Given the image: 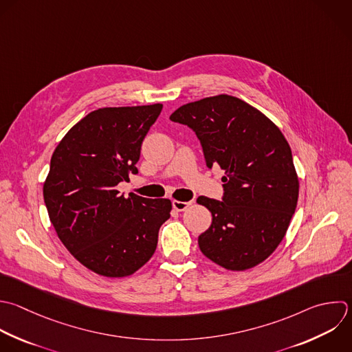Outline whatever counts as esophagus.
I'll return each instance as SVG.
<instances>
[{
	"instance_id": "obj_1",
	"label": "esophagus",
	"mask_w": 352,
	"mask_h": 352,
	"mask_svg": "<svg viewBox=\"0 0 352 352\" xmlns=\"http://www.w3.org/2000/svg\"><path fill=\"white\" fill-rule=\"evenodd\" d=\"M172 205H173V209L175 210H177V212H183V210H186L190 205H191V202H184V201H172Z\"/></svg>"
}]
</instances>
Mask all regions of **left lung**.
Instances as JSON below:
<instances>
[{"label": "left lung", "instance_id": "1", "mask_svg": "<svg viewBox=\"0 0 352 352\" xmlns=\"http://www.w3.org/2000/svg\"><path fill=\"white\" fill-rule=\"evenodd\" d=\"M170 120L201 140L206 165L226 172L223 201L199 197L212 213L201 252L230 271L268 258L283 239L298 199L292 150L279 128L249 103L217 95L179 107Z\"/></svg>", "mask_w": 352, "mask_h": 352}]
</instances>
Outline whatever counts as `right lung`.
<instances>
[{
	"mask_svg": "<svg viewBox=\"0 0 352 352\" xmlns=\"http://www.w3.org/2000/svg\"><path fill=\"white\" fill-rule=\"evenodd\" d=\"M161 103L103 107L78 121L59 142L44 182L50 220L67 250L91 271L122 278L154 254L172 202L131 194L117 184L138 173L142 143Z\"/></svg>",
	"mask_w": 352,
	"mask_h": 352,
	"instance_id": "obj_1",
	"label": "right lung"
}]
</instances>
